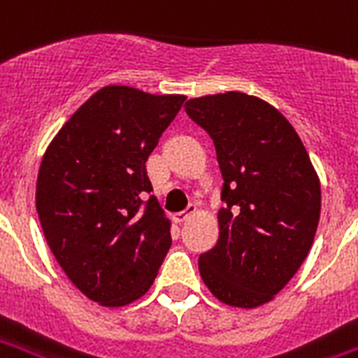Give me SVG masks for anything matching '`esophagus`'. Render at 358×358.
I'll list each match as a JSON object with an SVG mask.
<instances>
[{
	"instance_id": "34e87169",
	"label": "esophagus",
	"mask_w": 358,
	"mask_h": 358,
	"mask_svg": "<svg viewBox=\"0 0 358 358\" xmlns=\"http://www.w3.org/2000/svg\"><path fill=\"white\" fill-rule=\"evenodd\" d=\"M195 214H197V206L189 205L184 213L174 214V222H176V224H184V222H187V220L192 218V216H195Z\"/></svg>"
}]
</instances>
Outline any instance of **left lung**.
Returning a JSON list of instances; mask_svg holds the SVG:
<instances>
[{
	"label": "left lung",
	"instance_id": "left-lung-1",
	"mask_svg": "<svg viewBox=\"0 0 358 358\" xmlns=\"http://www.w3.org/2000/svg\"><path fill=\"white\" fill-rule=\"evenodd\" d=\"M186 113L208 132L224 178L218 243L199 256L208 290L254 309L300 269L320 218V182L282 113L245 92L192 98Z\"/></svg>",
	"mask_w": 358,
	"mask_h": 358
}]
</instances>
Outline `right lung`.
I'll list each match as a JSON object with an SVG mask.
<instances>
[{
	"label": "right lung",
	"instance_id": "obj_1",
	"mask_svg": "<svg viewBox=\"0 0 358 358\" xmlns=\"http://www.w3.org/2000/svg\"><path fill=\"white\" fill-rule=\"evenodd\" d=\"M125 85L92 94L47 148L36 208L47 245L92 301L121 307L142 298L171 248L166 218L145 161L184 104Z\"/></svg>",
	"mask_w": 358,
	"mask_h": 358
}]
</instances>
